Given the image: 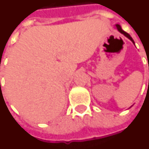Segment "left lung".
<instances>
[{
  "label": "left lung",
  "mask_w": 149,
  "mask_h": 149,
  "mask_svg": "<svg viewBox=\"0 0 149 149\" xmlns=\"http://www.w3.org/2000/svg\"><path fill=\"white\" fill-rule=\"evenodd\" d=\"M115 27H116V29H117V30H118V31H119L120 33H121V34H123V35H124V36H126L127 38H129V39H130V40H131V41H132V42L133 43L135 44V42H134V40L132 39V38L130 36V35H129V34H127V32H125V31H123V30H122L120 25H118V24H115Z\"/></svg>",
  "instance_id": "left-lung-1"
}]
</instances>
